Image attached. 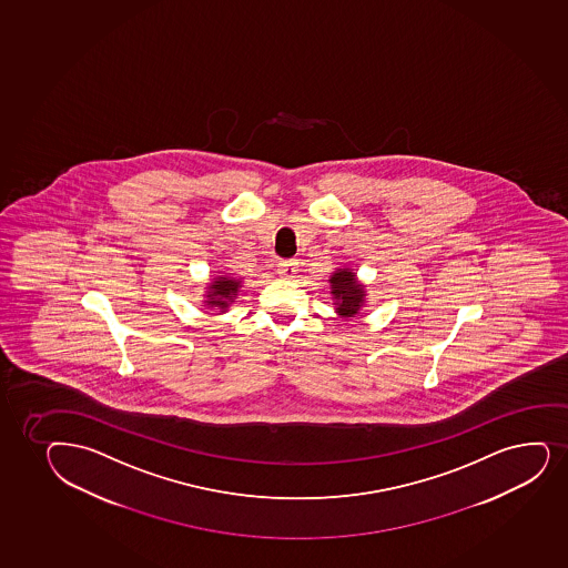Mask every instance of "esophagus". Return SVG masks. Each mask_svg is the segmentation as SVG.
Returning a JSON list of instances; mask_svg holds the SVG:
<instances>
[{"mask_svg":"<svg viewBox=\"0 0 568 568\" xmlns=\"http://www.w3.org/2000/svg\"><path fill=\"white\" fill-rule=\"evenodd\" d=\"M297 273V263L295 261H282L278 263V274L282 278H294V274Z\"/></svg>","mask_w":568,"mask_h":568,"instance_id":"obj_1","label":"esophagus"}]
</instances>
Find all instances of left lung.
<instances>
[{"mask_svg": "<svg viewBox=\"0 0 568 568\" xmlns=\"http://www.w3.org/2000/svg\"><path fill=\"white\" fill-rule=\"evenodd\" d=\"M329 287H332L329 294L333 297L335 313L339 314V318H354L365 307L367 290L358 281V274L354 273L353 268L341 267L333 271L329 276Z\"/></svg>", "mask_w": 568, "mask_h": 568, "instance_id": "left-lung-1", "label": "left lung"}]
</instances>
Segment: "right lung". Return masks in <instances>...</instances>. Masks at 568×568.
Masks as SVG:
<instances>
[{"label":"right lung","mask_w":568,"mask_h":568,"mask_svg":"<svg viewBox=\"0 0 568 568\" xmlns=\"http://www.w3.org/2000/svg\"><path fill=\"white\" fill-rule=\"evenodd\" d=\"M241 287L242 281L233 278L231 274H215L204 287V307L220 314L227 313V308L235 303L236 297L241 294Z\"/></svg>","instance_id":"1"}]
</instances>
